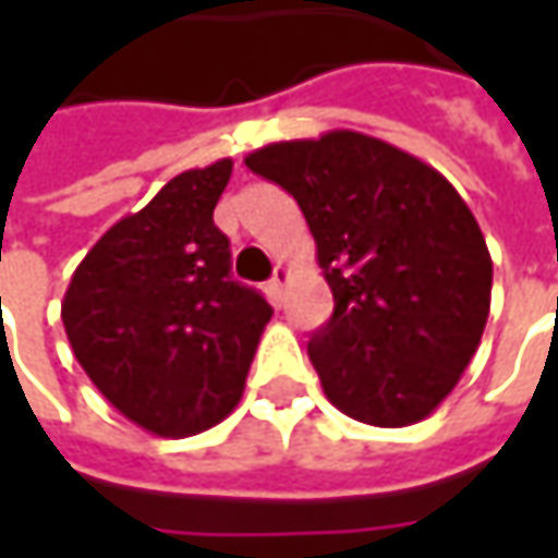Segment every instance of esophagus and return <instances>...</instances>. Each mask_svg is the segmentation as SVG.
I'll return each mask as SVG.
<instances>
[{
    "label": "esophagus",
    "instance_id": "34e87169",
    "mask_svg": "<svg viewBox=\"0 0 558 558\" xmlns=\"http://www.w3.org/2000/svg\"><path fill=\"white\" fill-rule=\"evenodd\" d=\"M286 282H289V269L276 267V272H272V279H269V286H267L272 301H282V289H286Z\"/></svg>",
    "mask_w": 558,
    "mask_h": 558
}]
</instances>
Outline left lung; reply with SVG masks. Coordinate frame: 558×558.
<instances>
[{
	"mask_svg": "<svg viewBox=\"0 0 558 558\" xmlns=\"http://www.w3.org/2000/svg\"><path fill=\"white\" fill-rule=\"evenodd\" d=\"M247 170L282 185L335 298L307 344L344 416L403 428L438 410L478 351L494 264L478 220L435 167L354 130L272 142Z\"/></svg>",
	"mask_w": 558,
	"mask_h": 558,
	"instance_id": "1",
	"label": "left lung"
}]
</instances>
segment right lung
I'll return each mask as SVG.
<instances>
[{
    "mask_svg": "<svg viewBox=\"0 0 558 558\" xmlns=\"http://www.w3.org/2000/svg\"><path fill=\"white\" fill-rule=\"evenodd\" d=\"M232 161L185 170L111 226L61 301L74 356L130 422L189 438L223 422L272 307L229 272L214 207Z\"/></svg>",
    "mask_w": 558,
    "mask_h": 558,
    "instance_id": "right-lung-1",
    "label": "right lung"
}]
</instances>
